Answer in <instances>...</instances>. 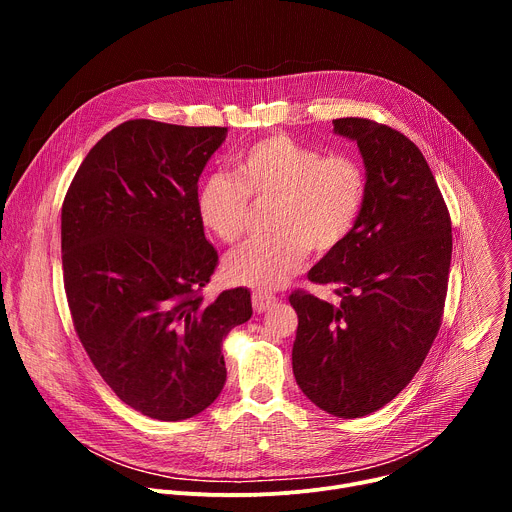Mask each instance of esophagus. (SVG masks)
Returning <instances> with one entry per match:
<instances>
[{
    "label": "esophagus",
    "mask_w": 512,
    "mask_h": 512,
    "mask_svg": "<svg viewBox=\"0 0 512 512\" xmlns=\"http://www.w3.org/2000/svg\"><path fill=\"white\" fill-rule=\"evenodd\" d=\"M251 300H253V310H255L257 314L267 312L269 308H273V306L277 304V298H275V296H271V294H263V291H255Z\"/></svg>",
    "instance_id": "esophagus-1"
}]
</instances>
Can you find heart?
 Wrapping results in <instances>:
<instances>
[{"label":"heart","instance_id":"heart-1","mask_svg":"<svg viewBox=\"0 0 512 512\" xmlns=\"http://www.w3.org/2000/svg\"><path fill=\"white\" fill-rule=\"evenodd\" d=\"M369 194L362 164L348 154H326L277 133L233 156L231 174H208L196 190L202 225L227 245L239 243L253 202L269 200L265 237L225 261V277L255 289H277L306 261L308 249L326 255L356 229Z\"/></svg>","mask_w":512,"mask_h":512}]
</instances>
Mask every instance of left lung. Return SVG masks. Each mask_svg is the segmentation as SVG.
I'll return each instance as SVG.
<instances>
[{
    "label": "left lung",
    "instance_id": "1",
    "mask_svg": "<svg viewBox=\"0 0 512 512\" xmlns=\"http://www.w3.org/2000/svg\"><path fill=\"white\" fill-rule=\"evenodd\" d=\"M356 141L369 194L352 235L308 273L340 304L291 291L298 332L291 364L304 395L336 417L369 415L415 377L442 326L452 218L417 145L362 117L334 119Z\"/></svg>",
    "mask_w": 512,
    "mask_h": 512
}]
</instances>
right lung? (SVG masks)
Returning a JSON list of instances; mask_svg holds the SVG:
<instances>
[{"instance_id": "obj_1", "label": "right lung", "mask_w": 512, "mask_h": 512, "mask_svg": "<svg viewBox=\"0 0 512 512\" xmlns=\"http://www.w3.org/2000/svg\"><path fill=\"white\" fill-rule=\"evenodd\" d=\"M227 127L129 119L87 154L60 216L64 291L77 336L111 391L160 421L204 411L227 381L223 340L251 291L206 304L218 265L196 212L198 178Z\"/></svg>"}]
</instances>
